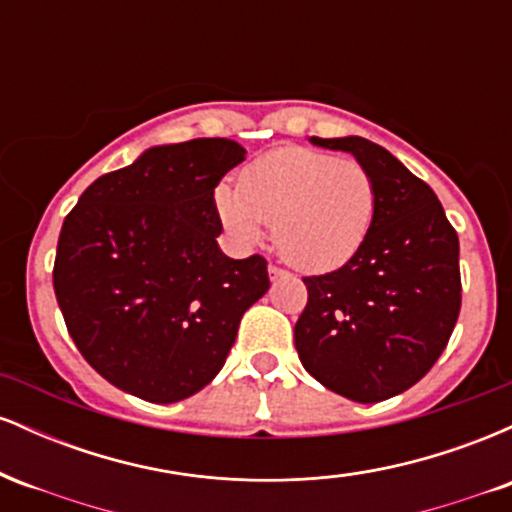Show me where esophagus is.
Instances as JSON below:
<instances>
[{"instance_id":"esophagus-1","label":"esophagus","mask_w":512,"mask_h":512,"mask_svg":"<svg viewBox=\"0 0 512 512\" xmlns=\"http://www.w3.org/2000/svg\"><path fill=\"white\" fill-rule=\"evenodd\" d=\"M286 276H289V272H284V269L276 267V264H269V279L279 281V279H286Z\"/></svg>"}]
</instances>
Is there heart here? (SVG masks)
<instances>
[{
    "label": "heart",
    "mask_w": 512,
    "mask_h": 512,
    "mask_svg": "<svg viewBox=\"0 0 512 512\" xmlns=\"http://www.w3.org/2000/svg\"><path fill=\"white\" fill-rule=\"evenodd\" d=\"M216 209L238 243L272 223L274 248L301 272H330L356 255L375 214V182L354 158L286 146L240 173L238 190L216 187Z\"/></svg>",
    "instance_id": "obj_1"
}]
</instances>
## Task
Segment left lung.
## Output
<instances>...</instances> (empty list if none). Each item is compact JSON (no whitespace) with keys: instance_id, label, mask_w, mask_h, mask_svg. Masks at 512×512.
Returning a JSON list of instances; mask_svg holds the SVG:
<instances>
[{"instance_id":"1","label":"left lung","mask_w":512,"mask_h":512,"mask_svg":"<svg viewBox=\"0 0 512 512\" xmlns=\"http://www.w3.org/2000/svg\"><path fill=\"white\" fill-rule=\"evenodd\" d=\"M310 142L368 168L375 214L344 267L303 279L296 351L327 390L383 402L419 383L448 346L462 303L460 240L436 192L383 146L363 137Z\"/></svg>"}]
</instances>
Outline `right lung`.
Here are the masks:
<instances>
[{"mask_svg": "<svg viewBox=\"0 0 512 512\" xmlns=\"http://www.w3.org/2000/svg\"><path fill=\"white\" fill-rule=\"evenodd\" d=\"M248 151L233 139L151 146L86 187L62 223L55 296L76 349L154 404L216 378L240 317L269 289L267 260H231L214 190Z\"/></svg>", "mask_w": 512, "mask_h": 512, "instance_id": "right-lung-1", "label": "right lung"}]
</instances>
